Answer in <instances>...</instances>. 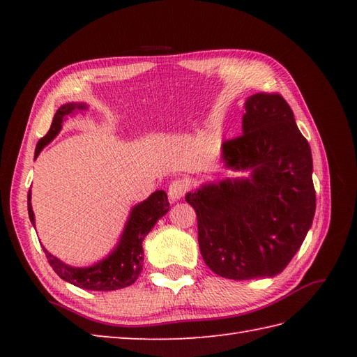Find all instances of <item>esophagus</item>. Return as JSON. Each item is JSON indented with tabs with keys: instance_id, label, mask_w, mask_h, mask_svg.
I'll use <instances>...</instances> for the list:
<instances>
[{
	"instance_id": "1",
	"label": "esophagus",
	"mask_w": 357,
	"mask_h": 357,
	"mask_svg": "<svg viewBox=\"0 0 357 357\" xmlns=\"http://www.w3.org/2000/svg\"><path fill=\"white\" fill-rule=\"evenodd\" d=\"M185 188H187V184L184 183V181L181 179H174L173 183L169 185V198L170 201H179L181 198H183L184 193H185Z\"/></svg>"
}]
</instances>
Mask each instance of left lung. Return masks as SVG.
<instances>
[{
	"label": "left lung",
	"instance_id": "8db88e82",
	"mask_svg": "<svg viewBox=\"0 0 357 357\" xmlns=\"http://www.w3.org/2000/svg\"><path fill=\"white\" fill-rule=\"evenodd\" d=\"M242 135L221 147L225 169L247 176L206 183L185 195L198 216L204 262L248 280L282 271L312 229L316 192L308 141L280 95L248 96Z\"/></svg>",
	"mask_w": 357,
	"mask_h": 357
}]
</instances>
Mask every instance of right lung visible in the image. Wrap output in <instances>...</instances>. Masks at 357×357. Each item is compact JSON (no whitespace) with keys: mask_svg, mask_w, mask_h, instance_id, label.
<instances>
[{"mask_svg":"<svg viewBox=\"0 0 357 357\" xmlns=\"http://www.w3.org/2000/svg\"><path fill=\"white\" fill-rule=\"evenodd\" d=\"M89 109L84 102H67L63 104L53 116L50 130L47 135L38 141L35 149V159L41 153V150L56 138L61 132L63 123L67 116H75L77 113H82ZM32 190L27 195V210L30 222L35 227V215L32 208ZM170 206L167 201V193L164 190H156L151 193L146 201L136 204L130 208L124 230L121 233L118 244L112 252L89 267H72V265L58 259L56 256L44 250L47 256L49 264L55 270L56 275L66 282L75 287L84 288L92 291H112L119 290L132 285L138 276L141 275L142 262H144V250L142 241L153 229L158 219H161Z\"/></svg>","mask_w":357,"mask_h":357,"instance_id":"right-lung-1","label":"right lung"}]
</instances>
